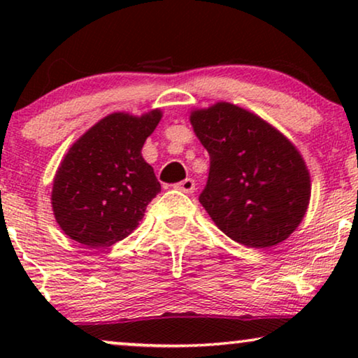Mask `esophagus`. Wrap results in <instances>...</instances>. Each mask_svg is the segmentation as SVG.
I'll use <instances>...</instances> for the list:
<instances>
[{
  "label": "esophagus",
  "instance_id": "esophagus-1",
  "mask_svg": "<svg viewBox=\"0 0 358 358\" xmlns=\"http://www.w3.org/2000/svg\"><path fill=\"white\" fill-rule=\"evenodd\" d=\"M174 187L184 194H192L195 190V182H194V179H185V180H182V182L176 184Z\"/></svg>",
  "mask_w": 358,
  "mask_h": 358
}]
</instances>
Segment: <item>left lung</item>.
Masks as SVG:
<instances>
[{
  "label": "left lung",
  "instance_id": "left-lung-1",
  "mask_svg": "<svg viewBox=\"0 0 358 358\" xmlns=\"http://www.w3.org/2000/svg\"><path fill=\"white\" fill-rule=\"evenodd\" d=\"M210 155L200 203L222 231L246 248L285 241L305 217L310 171L296 146L254 112L231 102L190 110Z\"/></svg>",
  "mask_w": 358,
  "mask_h": 358
}]
</instances>
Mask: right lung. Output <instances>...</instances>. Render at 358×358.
I'll list each match as a JSON object with an SVG mask.
<instances>
[{"instance_id": "1", "label": "right lung", "mask_w": 358, "mask_h": 358, "mask_svg": "<svg viewBox=\"0 0 358 358\" xmlns=\"http://www.w3.org/2000/svg\"><path fill=\"white\" fill-rule=\"evenodd\" d=\"M163 112H114L85 131L58 166L52 210L58 227L87 248H109L129 236L161 185L141 156Z\"/></svg>"}]
</instances>
